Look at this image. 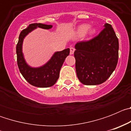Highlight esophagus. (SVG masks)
<instances>
[{
    "label": "esophagus",
    "mask_w": 131,
    "mask_h": 131,
    "mask_svg": "<svg viewBox=\"0 0 131 131\" xmlns=\"http://www.w3.org/2000/svg\"><path fill=\"white\" fill-rule=\"evenodd\" d=\"M75 51V48L73 47H70V54H73Z\"/></svg>",
    "instance_id": "obj_1"
}]
</instances>
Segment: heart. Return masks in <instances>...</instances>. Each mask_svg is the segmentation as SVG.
<instances>
[{
  "label": "heart",
  "mask_w": 131,
  "mask_h": 131,
  "mask_svg": "<svg viewBox=\"0 0 131 131\" xmlns=\"http://www.w3.org/2000/svg\"><path fill=\"white\" fill-rule=\"evenodd\" d=\"M89 28V25L88 24H83V25H80L77 28V31H76V35L77 36H79V37H81L83 36L84 35H85V33L87 32L88 29ZM94 30L91 31V33H93Z\"/></svg>",
  "instance_id": "obj_1"
}]
</instances>
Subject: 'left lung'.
Instances as JSON below:
<instances>
[{"label":"left lung","mask_w":131,"mask_h":131,"mask_svg":"<svg viewBox=\"0 0 131 131\" xmlns=\"http://www.w3.org/2000/svg\"><path fill=\"white\" fill-rule=\"evenodd\" d=\"M75 48L76 73L83 84H102L115 70L119 58V40L110 24H105L104 28L92 39L77 42Z\"/></svg>","instance_id":"obj_1"}]
</instances>
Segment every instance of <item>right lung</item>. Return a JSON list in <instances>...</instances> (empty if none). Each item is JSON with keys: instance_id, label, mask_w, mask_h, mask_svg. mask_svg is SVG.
Returning a JSON list of instances; mask_svg holds the SVG:
<instances>
[{"instance_id": "add662e5", "label": "right lung", "mask_w": 131, "mask_h": 131, "mask_svg": "<svg viewBox=\"0 0 131 131\" xmlns=\"http://www.w3.org/2000/svg\"><path fill=\"white\" fill-rule=\"evenodd\" d=\"M37 27L48 29L52 26L42 24H32L27 28L22 30L16 45L17 62L19 71L29 84L37 87H50L53 86L58 79L60 69L66 58L69 54V48L56 52L49 62L44 66L39 68H32L29 66L25 63L23 56L21 50L23 40L27 35Z\"/></svg>"}]
</instances>
